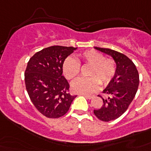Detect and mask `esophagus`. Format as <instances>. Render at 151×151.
<instances>
[{
  "label": "esophagus",
  "instance_id": "obj_1",
  "mask_svg": "<svg viewBox=\"0 0 151 151\" xmlns=\"http://www.w3.org/2000/svg\"><path fill=\"white\" fill-rule=\"evenodd\" d=\"M81 95H82V96H84L85 98H87V99H92V98H93V96H91V95L85 94V93H82V94H81Z\"/></svg>",
  "mask_w": 151,
  "mask_h": 151
}]
</instances>
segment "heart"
Segmentation results:
<instances>
[{"label":"heart","mask_w":151,"mask_h":151,"mask_svg":"<svg viewBox=\"0 0 151 151\" xmlns=\"http://www.w3.org/2000/svg\"><path fill=\"white\" fill-rule=\"evenodd\" d=\"M91 65L88 72V78H79L71 83V89L77 93H92L99 85H106L112 80L116 72V64L111 59L98 51L88 50L78 55V60L73 57H67L63 63V73L65 78L72 80L79 74L80 63Z\"/></svg>","instance_id":"1"}]
</instances>
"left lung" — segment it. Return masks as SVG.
I'll return each instance as SVG.
<instances>
[{
    "instance_id": "obj_1",
    "label": "left lung",
    "mask_w": 151,
    "mask_h": 151,
    "mask_svg": "<svg viewBox=\"0 0 151 151\" xmlns=\"http://www.w3.org/2000/svg\"><path fill=\"white\" fill-rule=\"evenodd\" d=\"M96 49L112 57L116 63V72L103 93L108 97L103 99L101 108L94 110V114L103 122L118 118L129 108L139 87V78L135 64L125 55L110 48L95 47Z\"/></svg>"
}]
</instances>
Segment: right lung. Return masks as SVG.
Segmentation results:
<instances>
[{
  "instance_id": "obj_1",
  "label": "right lung",
  "mask_w": 151,
  "mask_h": 151,
  "mask_svg": "<svg viewBox=\"0 0 151 151\" xmlns=\"http://www.w3.org/2000/svg\"><path fill=\"white\" fill-rule=\"evenodd\" d=\"M77 48L55 45L39 51L29 59L25 84L29 99L39 112L58 118L70 109L76 96L69 93V83L63 76V63Z\"/></svg>"
}]
</instances>
